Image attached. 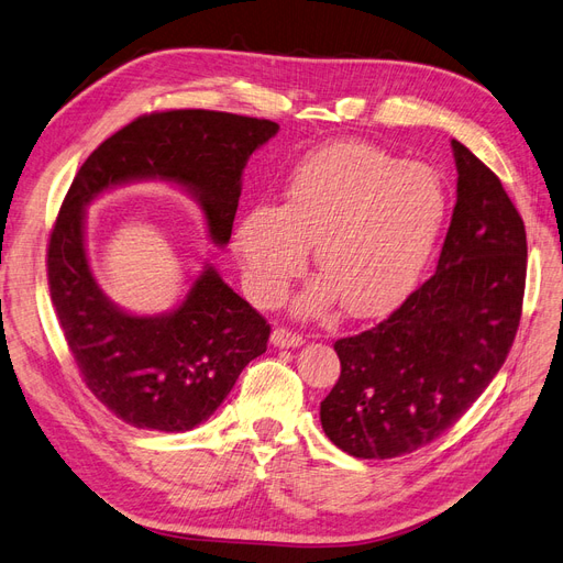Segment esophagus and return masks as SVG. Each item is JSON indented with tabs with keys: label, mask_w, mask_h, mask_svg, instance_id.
<instances>
[{
	"label": "esophagus",
	"mask_w": 563,
	"mask_h": 563,
	"mask_svg": "<svg viewBox=\"0 0 563 563\" xmlns=\"http://www.w3.org/2000/svg\"><path fill=\"white\" fill-rule=\"evenodd\" d=\"M271 343H274L276 349H299L303 343V336L297 332H289L285 328H278L274 330V334H271Z\"/></svg>",
	"instance_id": "34e87169"
}]
</instances>
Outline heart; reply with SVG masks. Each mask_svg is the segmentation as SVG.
I'll list each match as a JSON object with an SVG mask.
<instances>
[{"instance_id": "obj_1", "label": "heart", "mask_w": 563, "mask_h": 563, "mask_svg": "<svg viewBox=\"0 0 563 563\" xmlns=\"http://www.w3.org/2000/svg\"><path fill=\"white\" fill-rule=\"evenodd\" d=\"M446 210L440 175L369 144L339 142L297 163L283 203H252L233 231L245 285L260 303L283 297L316 243L324 280L299 297L303 313L336 299L355 318L400 303L430 257Z\"/></svg>"}]
</instances>
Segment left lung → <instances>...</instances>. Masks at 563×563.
<instances>
[{"instance_id": "left-lung-1", "label": "left lung", "mask_w": 563, "mask_h": 563, "mask_svg": "<svg viewBox=\"0 0 563 563\" xmlns=\"http://www.w3.org/2000/svg\"><path fill=\"white\" fill-rule=\"evenodd\" d=\"M451 150L456 206L438 271L376 328L334 343L341 376L320 423L355 459L438 440L492 384L519 328L523 222L496 173L459 140Z\"/></svg>"}]
</instances>
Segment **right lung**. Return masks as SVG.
Returning a JSON list of instances; mask_svg holds the SVG:
<instances>
[{"label": "right lung", "mask_w": 563, "mask_h": 563, "mask_svg": "<svg viewBox=\"0 0 563 563\" xmlns=\"http://www.w3.org/2000/svg\"><path fill=\"white\" fill-rule=\"evenodd\" d=\"M276 133L278 123L268 119L154 112L107 137L65 196L46 255L51 301L84 384L133 428L187 432L208 421L247 362L266 351L271 324L210 264L173 311H121L88 266L84 208L112 187L163 179L201 203L210 241L227 245L243 168Z\"/></svg>", "instance_id": "add662e5"}]
</instances>
